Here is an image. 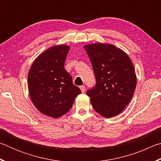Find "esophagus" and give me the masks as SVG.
I'll return each instance as SVG.
<instances>
[{"label":"esophagus","mask_w":161,"mask_h":161,"mask_svg":"<svg viewBox=\"0 0 161 161\" xmlns=\"http://www.w3.org/2000/svg\"><path fill=\"white\" fill-rule=\"evenodd\" d=\"M80 89H81V92H82V93H84V92H85V86H80Z\"/></svg>","instance_id":"1"}]
</instances>
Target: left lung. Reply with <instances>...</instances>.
I'll use <instances>...</instances> for the list:
<instances>
[{
    "label": "left lung",
    "mask_w": 161,
    "mask_h": 161,
    "mask_svg": "<svg viewBox=\"0 0 161 161\" xmlns=\"http://www.w3.org/2000/svg\"><path fill=\"white\" fill-rule=\"evenodd\" d=\"M93 67L96 85L86 91L94 109L111 118L129 104L134 94L136 76L133 62L121 49L104 43L84 46Z\"/></svg>",
    "instance_id": "left-lung-1"
}]
</instances>
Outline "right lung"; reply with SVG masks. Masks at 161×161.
<instances>
[{"instance_id": "obj_1", "label": "right lung", "mask_w": 161, "mask_h": 161, "mask_svg": "<svg viewBox=\"0 0 161 161\" xmlns=\"http://www.w3.org/2000/svg\"><path fill=\"white\" fill-rule=\"evenodd\" d=\"M69 46L55 45L35 59L28 72V90L32 102L45 115L59 118L72 107L81 94L64 65Z\"/></svg>"}]
</instances>
